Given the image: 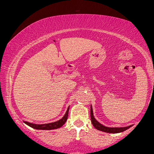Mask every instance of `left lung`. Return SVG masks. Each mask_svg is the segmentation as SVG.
<instances>
[{"mask_svg":"<svg viewBox=\"0 0 154 154\" xmlns=\"http://www.w3.org/2000/svg\"><path fill=\"white\" fill-rule=\"evenodd\" d=\"M90 117H91V122H92V124H93L94 127L95 128H97V130L103 131V132L110 133H118L123 132V131H126L128 128H130L131 126H128L126 127H120V128H109V127H106L103 125H102L101 124H100L99 122H98L97 120L95 119L94 117L92 106H91V108H90Z\"/></svg>","mask_w":154,"mask_h":154,"instance_id":"1","label":"left lung"}]
</instances>
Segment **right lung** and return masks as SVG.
Listing matches in <instances>:
<instances>
[{
  "instance_id": "obj_1",
  "label": "right lung",
  "mask_w": 154,
  "mask_h": 154,
  "mask_svg": "<svg viewBox=\"0 0 154 154\" xmlns=\"http://www.w3.org/2000/svg\"><path fill=\"white\" fill-rule=\"evenodd\" d=\"M69 110V107L67 108L65 115H64V117H62L61 119H60L57 122H52V123L45 124H35L30 123V122H24V123L27 124L28 126L32 127L33 128L38 129V130H52V129H56V128H60L61 126H62L64 124H65L66 119H67Z\"/></svg>"
}]
</instances>
